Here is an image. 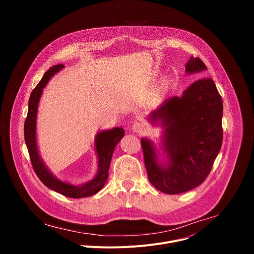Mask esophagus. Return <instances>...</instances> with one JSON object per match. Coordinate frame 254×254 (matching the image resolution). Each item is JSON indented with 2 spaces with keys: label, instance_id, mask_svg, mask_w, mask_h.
Wrapping results in <instances>:
<instances>
[{
  "label": "esophagus",
  "instance_id": "1",
  "mask_svg": "<svg viewBox=\"0 0 254 254\" xmlns=\"http://www.w3.org/2000/svg\"><path fill=\"white\" fill-rule=\"evenodd\" d=\"M132 130H133L134 132H136V133L141 132V131H143V126L140 125V124H138V123H135V124L132 126Z\"/></svg>",
  "mask_w": 254,
  "mask_h": 254
}]
</instances>
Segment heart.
I'll return each mask as SVG.
<instances>
[{"label":"heart","mask_w":254,"mask_h":254,"mask_svg":"<svg viewBox=\"0 0 254 254\" xmlns=\"http://www.w3.org/2000/svg\"><path fill=\"white\" fill-rule=\"evenodd\" d=\"M167 87H168V83H165L157 92H156V94H155V97L156 98H159V97H161V95L164 93V91L167 89Z\"/></svg>","instance_id":"obj_1"}]
</instances>
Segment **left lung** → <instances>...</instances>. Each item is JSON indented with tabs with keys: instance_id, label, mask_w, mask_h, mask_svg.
<instances>
[{
	"instance_id": "1",
	"label": "left lung",
	"mask_w": 254,
	"mask_h": 254,
	"mask_svg": "<svg viewBox=\"0 0 254 254\" xmlns=\"http://www.w3.org/2000/svg\"><path fill=\"white\" fill-rule=\"evenodd\" d=\"M207 70L199 57L185 65L187 74ZM223 102L214 81L193 82L181 96L165 100L150 113L148 121L163 128L160 148L141 137L144 165L150 182L159 191L181 194L201 185L218 156L223 139Z\"/></svg>"
}]
</instances>
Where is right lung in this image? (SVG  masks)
Returning <instances> with one entry per match:
<instances>
[{
  "label": "right lung",
  "mask_w": 254,
  "mask_h": 254,
  "mask_svg": "<svg viewBox=\"0 0 254 254\" xmlns=\"http://www.w3.org/2000/svg\"><path fill=\"white\" fill-rule=\"evenodd\" d=\"M63 68V64H57L50 67L49 70L45 72L37 86L32 91L28 103V115L24 125L25 142L34 171L46 187L69 198H84L99 192L106 183L113 154L117 144L124 137L125 130L122 127H117L112 129L97 131L94 138V150L97 155V170L95 176L88 182L82 184H72L58 179L49 170L40 156L37 143L36 124H37L38 105L44 87L50 79Z\"/></svg>",
  "instance_id": "obj_1"
}]
</instances>
